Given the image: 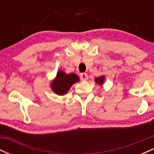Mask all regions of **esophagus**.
Here are the masks:
<instances>
[{
  "label": "esophagus",
  "mask_w": 154,
  "mask_h": 154,
  "mask_svg": "<svg viewBox=\"0 0 154 154\" xmlns=\"http://www.w3.org/2000/svg\"><path fill=\"white\" fill-rule=\"evenodd\" d=\"M80 78L82 81H86V80H88V76L86 73H82L80 75Z\"/></svg>",
  "instance_id": "obj_1"
}]
</instances>
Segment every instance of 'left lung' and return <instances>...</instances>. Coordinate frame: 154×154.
I'll list each match as a JSON object with an SVG mask.
<instances>
[{
	"instance_id": "obj_1",
	"label": "left lung",
	"mask_w": 154,
	"mask_h": 154,
	"mask_svg": "<svg viewBox=\"0 0 154 154\" xmlns=\"http://www.w3.org/2000/svg\"><path fill=\"white\" fill-rule=\"evenodd\" d=\"M104 79H105V77L104 76H101V77H96L95 79V82L98 83V85H103V83L104 82Z\"/></svg>"
}]
</instances>
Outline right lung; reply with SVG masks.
Wrapping results in <instances>:
<instances>
[{"instance_id":"1","label":"right lung","mask_w":154,"mask_h":154,"mask_svg":"<svg viewBox=\"0 0 154 154\" xmlns=\"http://www.w3.org/2000/svg\"><path fill=\"white\" fill-rule=\"evenodd\" d=\"M79 80V77L74 73L66 74L62 70L57 72L56 78L51 83V89L59 95L66 94L72 85Z\"/></svg>"}]
</instances>
